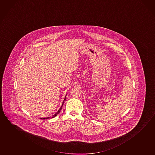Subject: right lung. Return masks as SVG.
Listing matches in <instances>:
<instances>
[{
  "mask_svg": "<svg viewBox=\"0 0 155 155\" xmlns=\"http://www.w3.org/2000/svg\"><path fill=\"white\" fill-rule=\"evenodd\" d=\"M65 98H66V96H65V97L64 100V101H63V104H62V106H61V108H60V109H59V110H58V111H57V112H56V113H55V114L54 115H52V118H53V117H56V116H57V114H58V113H60V111H61V110H62V107H63V105L64 102L65 100ZM49 118H50V117H45V118H41V119H49Z\"/></svg>",
  "mask_w": 155,
  "mask_h": 155,
  "instance_id": "obj_1",
  "label": "right lung"
}]
</instances>
